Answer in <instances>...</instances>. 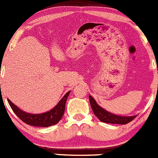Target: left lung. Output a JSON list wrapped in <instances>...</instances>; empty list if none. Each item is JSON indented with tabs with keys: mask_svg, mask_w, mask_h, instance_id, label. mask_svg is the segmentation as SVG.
Returning a JSON list of instances; mask_svg holds the SVG:
<instances>
[{
	"mask_svg": "<svg viewBox=\"0 0 158 158\" xmlns=\"http://www.w3.org/2000/svg\"><path fill=\"white\" fill-rule=\"evenodd\" d=\"M89 103H90L91 107L94 111V114L98 118L100 121L105 123L110 124H121V125H126L129 123L131 121L133 120L136 115L133 116H121L117 114H112V113L108 112L107 110L101 107L99 104L96 102L94 97L89 95Z\"/></svg>",
	"mask_w": 158,
	"mask_h": 158,
	"instance_id": "1",
	"label": "left lung"
}]
</instances>
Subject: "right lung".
Masks as SVG:
<instances>
[{
	"label": "right lung",
	"instance_id": "obj_1",
	"mask_svg": "<svg viewBox=\"0 0 158 158\" xmlns=\"http://www.w3.org/2000/svg\"><path fill=\"white\" fill-rule=\"evenodd\" d=\"M69 94L70 91L66 93L61 101L51 110L41 114H30V113L25 112L19 108L17 106L15 105L10 100H8V101L15 114L25 123L29 126H38V127H49L56 125L62 118L65 109V103Z\"/></svg>",
	"mask_w": 158,
	"mask_h": 158
}]
</instances>
